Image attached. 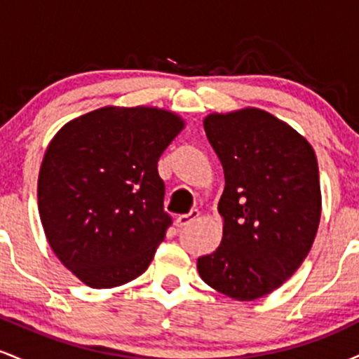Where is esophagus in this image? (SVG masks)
<instances>
[{
  "label": "esophagus",
  "mask_w": 359,
  "mask_h": 359,
  "mask_svg": "<svg viewBox=\"0 0 359 359\" xmlns=\"http://www.w3.org/2000/svg\"><path fill=\"white\" fill-rule=\"evenodd\" d=\"M197 217H199V211H197V209H192L191 212L180 214V216H177L175 226H177V228H185V226H189L191 222L196 221Z\"/></svg>",
  "instance_id": "esophagus-1"
}]
</instances>
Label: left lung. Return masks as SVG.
Listing matches in <instances>:
<instances>
[{"label": "left lung", "mask_w": 359, "mask_h": 359, "mask_svg": "<svg viewBox=\"0 0 359 359\" xmlns=\"http://www.w3.org/2000/svg\"><path fill=\"white\" fill-rule=\"evenodd\" d=\"M204 130L224 168L216 251L197 259L208 285L236 300L269 295L294 275L320 219L319 167L294 128L262 109L209 114Z\"/></svg>", "instance_id": "obj_1"}]
</instances>
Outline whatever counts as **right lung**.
I'll return each mask as SVG.
<instances>
[{
  "instance_id": "right-lung-1",
  "label": "right lung",
  "mask_w": 359,
  "mask_h": 359,
  "mask_svg": "<svg viewBox=\"0 0 359 359\" xmlns=\"http://www.w3.org/2000/svg\"><path fill=\"white\" fill-rule=\"evenodd\" d=\"M184 121L156 108H101L67 123L45 151L39 211L57 258L93 288L148 269L172 216L160 155Z\"/></svg>"
}]
</instances>
